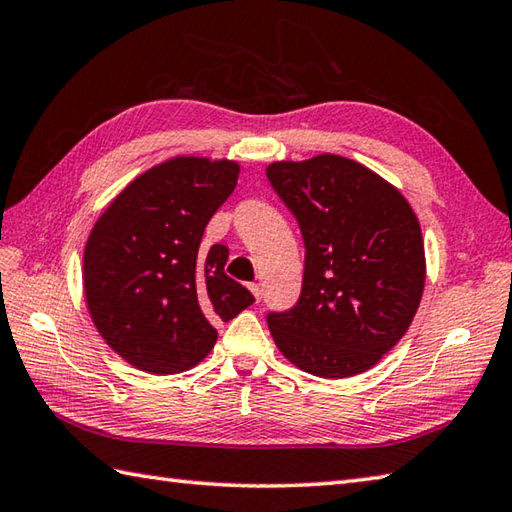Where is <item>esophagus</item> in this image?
<instances>
[{"instance_id": "1", "label": "esophagus", "mask_w": 512, "mask_h": 512, "mask_svg": "<svg viewBox=\"0 0 512 512\" xmlns=\"http://www.w3.org/2000/svg\"><path fill=\"white\" fill-rule=\"evenodd\" d=\"M248 288H250V292H253V297H255L257 301L262 299V286H259V284H250Z\"/></svg>"}]
</instances>
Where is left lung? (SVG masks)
Here are the masks:
<instances>
[{
  "instance_id": "8db88e82",
  "label": "left lung",
  "mask_w": 512,
  "mask_h": 512,
  "mask_svg": "<svg viewBox=\"0 0 512 512\" xmlns=\"http://www.w3.org/2000/svg\"><path fill=\"white\" fill-rule=\"evenodd\" d=\"M266 176L306 244L297 306L268 314L275 345L312 376L367 372L420 306L427 262L416 213L394 184L336 154L279 160Z\"/></svg>"
}]
</instances>
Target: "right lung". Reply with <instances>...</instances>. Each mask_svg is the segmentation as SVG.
<instances>
[{"mask_svg":"<svg viewBox=\"0 0 512 512\" xmlns=\"http://www.w3.org/2000/svg\"><path fill=\"white\" fill-rule=\"evenodd\" d=\"M237 178L235 160L169 158L129 182L92 226L85 301L103 341L129 365L187 372L213 350L215 325L255 301L224 273L228 248L200 246Z\"/></svg>","mask_w":512,"mask_h":512,"instance_id":"1","label":"right lung"}]
</instances>
